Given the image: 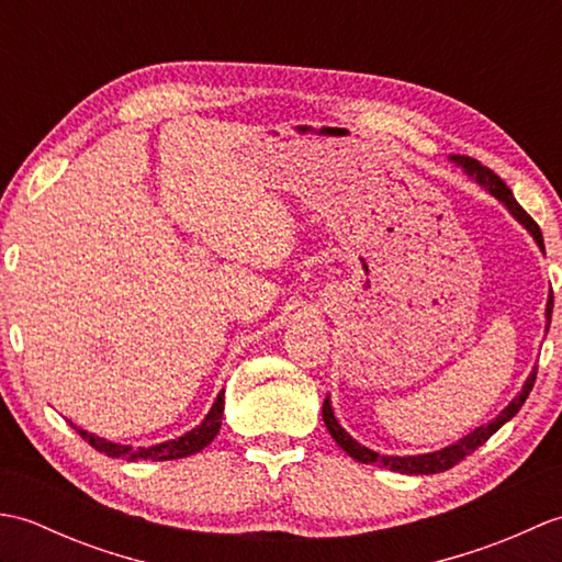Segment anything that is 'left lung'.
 Listing matches in <instances>:
<instances>
[{
	"label": "left lung",
	"instance_id": "8db88e82",
	"mask_svg": "<svg viewBox=\"0 0 562 562\" xmlns=\"http://www.w3.org/2000/svg\"><path fill=\"white\" fill-rule=\"evenodd\" d=\"M449 159L457 164V166H461V169L469 173L471 178H475V183H481L493 198H497L499 202H503V205L509 210L512 217H515L524 226V229H527L533 236V241L539 244V248L546 254L543 234L539 229V224H536L529 217V214L521 210V205L515 200V195H512V190L505 186L503 178L495 176L491 169H487V166H483L481 161H475L471 157H461V154H453V157H449ZM551 314H553V292L548 294V302H546V330H548V326H551ZM533 381H536V367L531 369V374L527 376V381H524L521 391L517 393L515 398L509 401L507 408L499 411V415L495 417V420H491L487 425L475 427L473 432L461 437L459 441H453V445H449L445 449L429 451V453H417V457H386V453H376L374 449H367L364 445H360V441L345 432V427L336 420V413H333V408H330V396H326V401H324V423L328 427L330 437L336 439V445L345 453H348V457H352L355 461L384 465V469H389V471L405 473V475H432V473L449 471L451 465H457L459 461H463L465 457H469V453H473L481 445H485V441L491 439L499 427H503L505 423H509L512 417L519 413L524 401L529 398V393L533 389Z\"/></svg>",
	"mask_w": 562,
	"mask_h": 562
}]
</instances>
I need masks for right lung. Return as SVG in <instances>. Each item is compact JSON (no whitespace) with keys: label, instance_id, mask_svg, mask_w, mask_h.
<instances>
[{"label":"right lung","instance_id":"obj_1","mask_svg":"<svg viewBox=\"0 0 562 562\" xmlns=\"http://www.w3.org/2000/svg\"><path fill=\"white\" fill-rule=\"evenodd\" d=\"M222 415H224V389L217 393V398H214L210 413L205 415V420H202L198 427L190 429L183 437L178 439H169V441H161V445H151V447H130V445H115V441L103 439L93 432H87V429H77V432L89 441V445L105 453V457H113V459H127V461H137V459H145V461H171V459H183L190 457V453H198L205 449L210 441L217 437L220 427H222Z\"/></svg>","mask_w":562,"mask_h":562}]
</instances>
